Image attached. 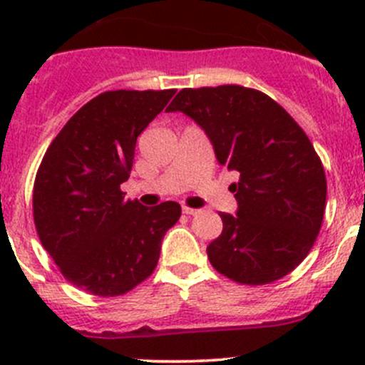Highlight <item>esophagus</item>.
Masks as SVG:
<instances>
[{
  "mask_svg": "<svg viewBox=\"0 0 365 365\" xmlns=\"http://www.w3.org/2000/svg\"><path fill=\"white\" fill-rule=\"evenodd\" d=\"M182 210H183V213H185V215H197V213H200V210L190 208V206H182Z\"/></svg>",
  "mask_w": 365,
  "mask_h": 365,
  "instance_id": "esophagus-1",
  "label": "esophagus"
}]
</instances>
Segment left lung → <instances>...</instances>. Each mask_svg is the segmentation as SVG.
Here are the masks:
<instances>
[{"label":"left lung","mask_w":365,"mask_h":365,"mask_svg":"<svg viewBox=\"0 0 365 365\" xmlns=\"http://www.w3.org/2000/svg\"><path fill=\"white\" fill-rule=\"evenodd\" d=\"M168 113L192 118L220 165L240 173L237 215L220 212L222 233L206 247L219 274L259 286L295 270L322 230L323 164L300 125L263 91L238 84L183 88Z\"/></svg>","instance_id":"1"}]
</instances>
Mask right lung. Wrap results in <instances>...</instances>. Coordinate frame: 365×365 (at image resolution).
Masks as SVG:
<instances>
[{"label": "right lung", "instance_id": "right-lung-1", "mask_svg": "<svg viewBox=\"0 0 365 365\" xmlns=\"http://www.w3.org/2000/svg\"><path fill=\"white\" fill-rule=\"evenodd\" d=\"M175 90H116L91 98L53 139L36 171L33 219L43 249L68 282L118 297L153 274L165 231L182 208L143 206L120 185L134 164L138 135Z\"/></svg>", "mask_w": 365, "mask_h": 365}]
</instances>
